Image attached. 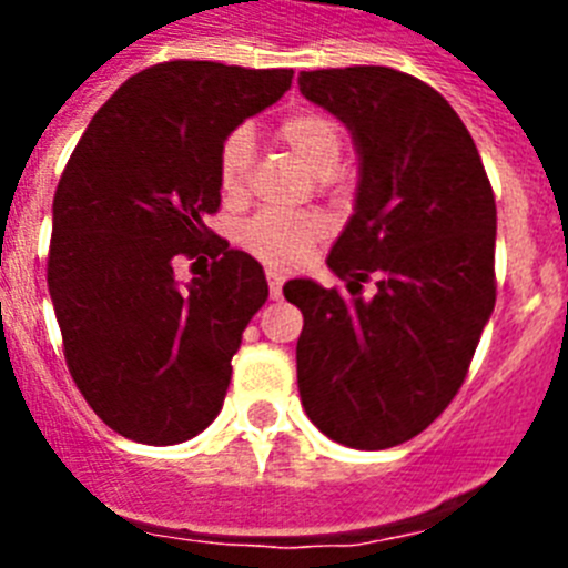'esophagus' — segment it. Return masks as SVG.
<instances>
[{
  "instance_id": "obj_1",
  "label": "esophagus",
  "mask_w": 568,
  "mask_h": 568,
  "mask_svg": "<svg viewBox=\"0 0 568 568\" xmlns=\"http://www.w3.org/2000/svg\"><path fill=\"white\" fill-rule=\"evenodd\" d=\"M284 273H281V270H273L270 267L267 270V284H270V295H273V298H281V290H284Z\"/></svg>"
}]
</instances>
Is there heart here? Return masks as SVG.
I'll use <instances>...</instances> for the list:
<instances>
[{"label":"heart","mask_w":568,"mask_h":568,"mask_svg":"<svg viewBox=\"0 0 568 568\" xmlns=\"http://www.w3.org/2000/svg\"><path fill=\"white\" fill-rule=\"evenodd\" d=\"M275 135L310 173L324 179H329L344 150V130L333 115L321 110H295L287 119H281ZM250 170H253V135L247 128H235L219 148V182L230 199L244 195ZM324 233H327V219L318 210H301V213L264 210L241 227L239 239L255 258L275 267H295L304 261L310 247L324 239Z\"/></svg>","instance_id":"heart-1"}]
</instances>
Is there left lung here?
<instances>
[{
	"label": "left lung",
	"mask_w": 568,
	"mask_h": 568,
	"mask_svg": "<svg viewBox=\"0 0 568 568\" xmlns=\"http://www.w3.org/2000/svg\"><path fill=\"white\" fill-rule=\"evenodd\" d=\"M301 93L349 128L355 213L329 250L349 294L284 287L304 315L295 364L310 420L353 449L424 433L458 395L495 310L498 210L480 153L438 90L381 64L301 70ZM376 275V295L359 281Z\"/></svg>",
	"instance_id": "left-lung-1"
}]
</instances>
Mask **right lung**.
I'll return each instance as SVG.
<instances>
[{"mask_svg":"<svg viewBox=\"0 0 568 568\" xmlns=\"http://www.w3.org/2000/svg\"><path fill=\"white\" fill-rule=\"evenodd\" d=\"M290 84L287 68L153 64L99 108L59 179L48 290L64 361L124 438L182 444L222 413L270 290L258 261L204 224L222 204L219 148ZM179 257L209 270L182 288Z\"/></svg>","mask_w":568,"mask_h":568,"instance_id":"obj_1","label":"right lung"}]
</instances>
